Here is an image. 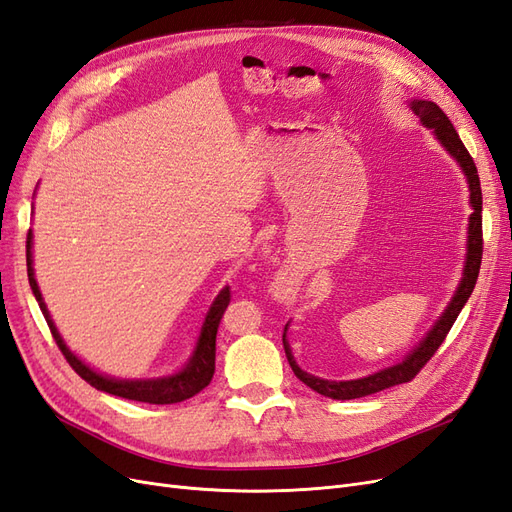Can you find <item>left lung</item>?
<instances>
[{
  "label": "left lung",
  "mask_w": 512,
  "mask_h": 512,
  "mask_svg": "<svg viewBox=\"0 0 512 512\" xmlns=\"http://www.w3.org/2000/svg\"><path fill=\"white\" fill-rule=\"evenodd\" d=\"M410 108L414 111V115L421 119L425 128L433 130V134H436V138L442 143V147L459 162L463 175H466V179L470 183V205H472L474 211L470 215V224H468L466 269H463L461 284L455 290L451 303H448V307L444 309V314L438 318L436 324H433L431 331L423 337V342L418 344L401 363H397L393 367L380 369V371H376V374H371L367 378L337 382V380H324V378L307 374V371H303L297 365V361H294L290 346L286 342V333H284V350H286L288 363L294 371V376H297L303 384H307L309 389H314L316 393H320L324 397H331V399H359V397H365V395H371V393L391 389V386H395V384L410 382L418 374V371H421L427 365L431 356L436 354V350L442 346V342L455 324L463 305L468 303L470 294L476 286V280H478L480 258H483V192H480V179H478L476 164L468 153L466 145L461 143V138H459L457 130L453 128L451 119L444 115V111L436 102L412 100Z\"/></svg>",
  "instance_id": "8db88e82"
}]
</instances>
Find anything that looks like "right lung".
<instances>
[{
	"instance_id": "1",
	"label": "right lung",
	"mask_w": 512,
	"mask_h": 512,
	"mask_svg": "<svg viewBox=\"0 0 512 512\" xmlns=\"http://www.w3.org/2000/svg\"><path fill=\"white\" fill-rule=\"evenodd\" d=\"M32 230L27 232V277H29V286H32L34 297L42 309V314L46 318V324L53 333L55 344L59 346L61 354L66 356V361L70 367L79 374L85 382H89L94 389L111 393L123 399H132V401H143V404H179V401H185L200 393L205 386L211 382L213 371H215V335H218L220 320L226 312V307L230 303V286L222 288L218 297H215L213 305L209 307L207 318L203 322V329H200V337L196 342V350L192 354V359L188 361L181 371H177L175 376H166V378H153V380H117V378H108L98 374L91 367H87L79 356L72 354L70 348L64 344L59 331L55 329V324L51 320L49 309H46L42 294L38 288V282L34 277V267H32Z\"/></svg>"
}]
</instances>
